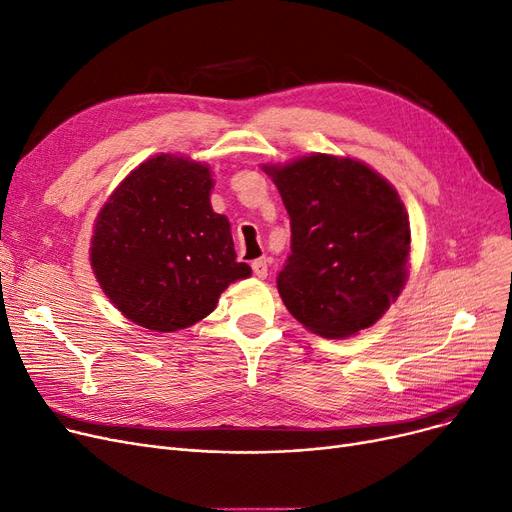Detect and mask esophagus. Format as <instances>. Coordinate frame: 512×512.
<instances>
[{
    "mask_svg": "<svg viewBox=\"0 0 512 512\" xmlns=\"http://www.w3.org/2000/svg\"><path fill=\"white\" fill-rule=\"evenodd\" d=\"M252 271L258 279H264L269 275V260L267 258H258L252 262Z\"/></svg>",
    "mask_w": 512,
    "mask_h": 512,
    "instance_id": "34e87169",
    "label": "esophagus"
}]
</instances>
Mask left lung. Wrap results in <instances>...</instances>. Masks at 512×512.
<instances>
[{
    "label": "left lung",
    "mask_w": 512,
    "mask_h": 512,
    "mask_svg": "<svg viewBox=\"0 0 512 512\" xmlns=\"http://www.w3.org/2000/svg\"><path fill=\"white\" fill-rule=\"evenodd\" d=\"M262 170L292 224V254L277 277L285 309L323 338L372 327L410 273V216L397 189L367 163L327 153Z\"/></svg>",
    "instance_id": "8db88e82"
}]
</instances>
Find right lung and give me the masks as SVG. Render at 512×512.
<instances>
[{
  "label": "right lung",
  "mask_w": 512,
  "mask_h": 512,
  "mask_svg": "<svg viewBox=\"0 0 512 512\" xmlns=\"http://www.w3.org/2000/svg\"><path fill=\"white\" fill-rule=\"evenodd\" d=\"M212 189L208 163L159 153L119 182L94 220L90 264L100 290L145 330L191 327L252 275L237 262L229 218L212 210Z\"/></svg>",
  "instance_id": "1"
}]
</instances>
